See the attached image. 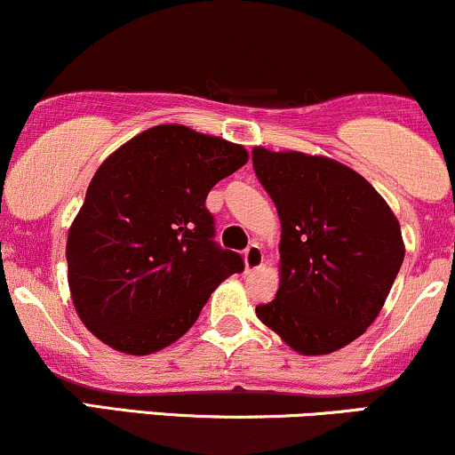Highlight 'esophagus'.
I'll use <instances>...</instances> for the list:
<instances>
[{"mask_svg": "<svg viewBox=\"0 0 455 455\" xmlns=\"http://www.w3.org/2000/svg\"><path fill=\"white\" fill-rule=\"evenodd\" d=\"M262 260H265V256H262V250L259 243H250L248 248L243 251V262H245V269L248 271H254L259 269L262 265Z\"/></svg>", "mask_w": 455, "mask_h": 455, "instance_id": "1", "label": "esophagus"}]
</instances>
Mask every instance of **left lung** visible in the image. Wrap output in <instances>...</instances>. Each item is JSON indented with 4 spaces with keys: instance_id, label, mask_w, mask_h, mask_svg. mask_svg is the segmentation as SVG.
I'll return each mask as SVG.
<instances>
[{
    "instance_id": "8db88e82",
    "label": "left lung",
    "mask_w": 455,
    "mask_h": 455,
    "mask_svg": "<svg viewBox=\"0 0 455 455\" xmlns=\"http://www.w3.org/2000/svg\"><path fill=\"white\" fill-rule=\"evenodd\" d=\"M282 222L280 288L256 315L294 352L346 347L373 324L404 259L401 224L360 173L328 156L251 150Z\"/></svg>"
}]
</instances>
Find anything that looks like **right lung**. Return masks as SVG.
Here are the masks:
<instances>
[{
  "label": "right lung",
  "mask_w": 455,
  "mask_h": 455,
  "mask_svg": "<svg viewBox=\"0 0 455 455\" xmlns=\"http://www.w3.org/2000/svg\"><path fill=\"white\" fill-rule=\"evenodd\" d=\"M248 163L243 146L158 124L92 175L68 235V282L84 326L131 355L172 346L233 273L237 251L213 242L207 193Z\"/></svg>",
  "instance_id": "right-lung-1"
}]
</instances>
